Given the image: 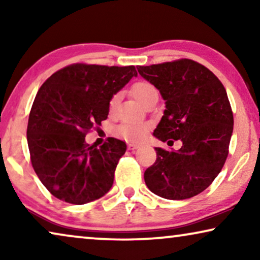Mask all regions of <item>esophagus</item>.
<instances>
[{
  "label": "esophagus",
  "mask_w": 260,
  "mask_h": 260,
  "mask_svg": "<svg viewBox=\"0 0 260 260\" xmlns=\"http://www.w3.org/2000/svg\"><path fill=\"white\" fill-rule=\"evenodd\" d=\"M127 148H129V150H136L137 148H140V145L135 144V143H129L127 144Z\"/></svg>",
  "instance_id": "34e87169"
}]
</instances>
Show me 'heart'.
<instances>
[{
  "mask_svg": "<svg viewBox=\"0 0 260 260\" xmlns=\"http://www.w3.org/2000/svg\"><path fill=\"white\" fill-rule=\"evenodd\" d=\"M154 91H156V88L148 81H138V83L133 85L134 97L142 104L148 98V95ZM117 98H118V95H113L110 101V112H112L115 109ZM148 129V124L145 123H123L116 129V135L125 141L140 142L147 136Z\"/></svg>",
  "mask_w": 260,
  "mask_h": 260,
  "instance_id": "heart-1",
  "label": "heart"
}]
</instances>
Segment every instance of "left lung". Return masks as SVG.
<instances>
[{"mask_svg":"<svg viewBox=\"0 0 260 260\" xmlns=\"http://www.w3.org/2000/svg\"><path fill=\"white\" fill-rule=\"evenodd\" d=\"M137 70L166 102L154 136L168 144L182 142L176 151L155 148L157 158L144 172L145 184L169 200L193 198L214 181L229 155L233 113L225 87L207 67L189 59Z\"/></svg>","mask_w":260,"mask_h":260,"instance_id":"obj_1","label":"left lung"}]
</instances>
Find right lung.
<instances>
[{"instance_id":"1","label":"right lung","mask_w":260,"mask_h":260,"mask_svg":"<svg viewBox=\"0 0 260 260\" xmlns=\"http://www.w3.org/2000/svg\"><path fill=\"white\" fill-rule=\"evenodd\" d=\"M133 77L135 66L74 63L52 74L38 91L27 126L30 161L59 200L84 205L111 189L126 144L111 137L101 147L88 145L85 136L108 118L113 94Z\"/></svg>"}]
</instances>
